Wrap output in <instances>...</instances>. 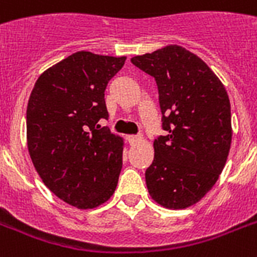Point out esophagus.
<instances>
[{
    "instance_id": "34e87169",
    "label": "esophagus",
    "mask_w": 257,
    "mask_h": 257,
    "mask_svg": "<svg viewBox=\"0 0 257 257\" xmlns=\"http://www.w3.org/2000/svg\"><path fill=\"white\" fill-rule=\"evenodd\" d=\"M141 139H143V137H141L140 135H137V136H136V135H131V136H128L129 144H132V145L137 144V143H140Z\"/></svg>"
}]
</instances>
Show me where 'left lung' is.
<instances>
[{
    "label": "left lung",
    "mask_w": 257,
    "mask_h": 257,
    "mask_svg": "<svg viewBox=\"0 0 257 257\" xmlns=\"http://www.w3.org/2000/svg\"><path fill=\"white\" fill-rule=\"evenodd\" d=\"M131 62L155 77L163 128L145 172L151 197L161 207L184 209L215 185L232 143L229 97L209 66L183 46L167 45Z\"/></svg>",
    "instance_id": "left-lung-1"
}]
</instances>
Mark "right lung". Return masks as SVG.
I'll list each match as a JSON object with an SVG mask.
<instances>
[{"label": "right lung", "instance_id": "1", "mask_svg": "<svg viewBox=\"0 0 257 257\" xmlns=\"http://www.w3.org/2000/svg\"><path fill=\"white\" fill-rule=\"evenodd\" d=\"M126 57L77 52L38 77L26 109V143L38 176L58 199L93 209L114 193L124 139L101 128L109 80Z\"/></svg>", "mask_w": 257, "mask_h": 257}]
</instances>
